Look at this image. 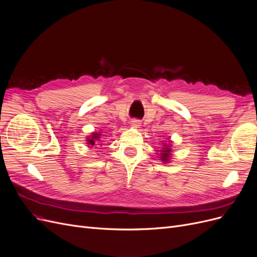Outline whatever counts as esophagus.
<instances>
[{
  "label": "esophagus",
  "mask_w": 257,
  "mask_h": 257,
  "mask_svg": "<svg viewBox=\"0 0 257 257\" xmlns=\"http://www.w3.org/2000/svg\"><path fill=\"white\" fill-rule=\"evenodd\" d=\"M131 126H134L136 128H139L141 126V121L139 119H132L131 120Z\"/></svg>",
  "instance_id": "1"
}]
</instances>
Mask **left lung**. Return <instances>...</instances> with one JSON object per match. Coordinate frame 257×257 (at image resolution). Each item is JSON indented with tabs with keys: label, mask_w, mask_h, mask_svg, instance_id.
<instances>
[{
	"label": "left lung",
	"mask_w": 257,
	"mask_h": 257,
	"mask_svg": "<svg viewBox=\"0 0 257 257\" xmlns=\"http://www.w3.org/2000/svg\"><path fill=\"white\" fill-rule=\"evenodd\" d=\"M171 152H172L171 145H169L167 143L163 144V148H162V150H160V157H159V158L161 159V161H163L165 163H167L168 161H170V158H171V156H172Z\"/></svg>",
	"instance_id": "obj_1"
}]
</instances>
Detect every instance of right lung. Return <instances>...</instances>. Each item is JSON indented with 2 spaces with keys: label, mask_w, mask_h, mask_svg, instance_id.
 Wrapping results in <instances>:
<instances>
[{
  "label": "right lung",
  "mask_w": 257,
  "mask_h": 257,
  "mask_svg": "<svg viewBox=\"0 0 257 257\" xmlns=\"http://www.w3.org/2000/svg\"><path fill=\"white\" fill-rule=\"evenodd\" d=\"M100 136H102V135H100V132H94L92 136L87 138V144L94 146L95 145V141H98L99 138H100Z\"/></svg>",
  "instance_id": "right-lung-1"
}]
</instances>
